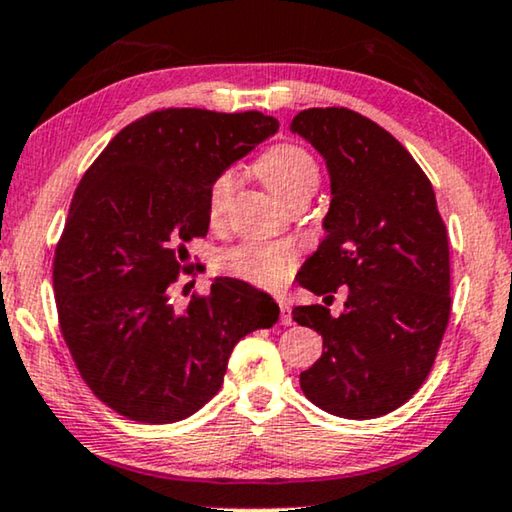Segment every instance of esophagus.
<instances>
[{
    "label": "esophagus",
    "instance_id": "obj_1",
    "mask_svg": "<svg viewBox=\"0 0 512 512\" xmlns=\"http://www.w3.org/2000/svg\"><path fill=\"white\" fill-rule=\"evenodd\" d=\"M278 305H280V324L282 326H292L294 324V317H292V305H289L287 299H278Z\"/></svg>",
    "mask_w": 512,
    "mask_h": 512
}]
</instances>
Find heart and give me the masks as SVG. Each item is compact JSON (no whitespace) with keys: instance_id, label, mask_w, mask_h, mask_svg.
Masks as SVG:
<instances>
[{"instance_id":"1","label":"heart","mask_w":512,"mask_h":512,"mask_svg":"<svg viewBox=\"0 0 512 512\" xmlns=\"http://www.w3.org/2000/svg\"><path fill=\"white\" fill-rule=\"evenodd\" d=\"M255 170L259 179L282 202H292L296 195L303 193H315L319 186L317 160L301 144L282 142L266 149L255 163ZM234 190L236 174L232 170H223L213 179L207 200L211 220L223 216ZM296 264H299V253H296V248L285 246V243L243 241L218 257L220 273L264 289H278L285 285L292 278Z\"/></svg>"}]
</instances>
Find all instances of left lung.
Instances as JSON below:
<instances>
[{"instance_id": "1", "label": "left lung", "mask_w": 512, "mask_h": 512, "mask_svg": "<svg viewBox=\"0 0 512 512\" xmlns=\"http://www.w3.org/2000/svg\"><path fill=\"white\" fill-rule=\"evenodd\" d=\"M289 128L331 174L326 236L299 285L326 299L338 287L347 292L340 317L324 305L292 310L296 324L324 340L301 388L333 416H384L423 386L451 317V255L437 197L409 151L363 114L310 108Z\"/></svg>"}]
</instances>
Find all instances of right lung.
<instances>
[{"mask_svg": "<svg viewBox=\"0 0 512 512\" xmlns=\"http://www.w3.org/2000/svg\"><path fill=\"white\" fill-rule=\"evenodd\" d=\"M278 131L262 112L167 108L112 137L75 188L52 262L59 329L80 377L137 423H174L223 386L236 342L278 322L269 294L216 278L174 310L193 273L186 243L209 232V188Z\"/></svg>", "mask_w": 512, "mask_h": 512, "instance_id": "obj_1", "label": "right lung"}]
</instances>
